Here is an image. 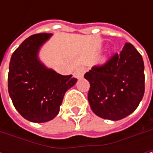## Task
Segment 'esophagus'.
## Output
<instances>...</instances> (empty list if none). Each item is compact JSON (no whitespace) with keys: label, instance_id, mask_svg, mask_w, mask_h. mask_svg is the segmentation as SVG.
<instances>
[{"label":"esophagus","instance_id":"1","mask_svg":"<svg viewBox=\"0 0 153 153\" xmlns=\"http://www.w3.org/2000/svg\"><path fill=\"white\" fill-rule=\"evenodd\" d=\"M85 73H86V68L84 66H80V67L77 68L75 70L74 75V77H76L77 79H80V78L83 77Z\"/></svg>","mask_w":153,"mask_h":153}]
</instances>
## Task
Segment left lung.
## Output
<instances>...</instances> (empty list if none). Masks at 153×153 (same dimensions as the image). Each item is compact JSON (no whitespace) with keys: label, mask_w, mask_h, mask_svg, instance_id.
Wrapping results in <instances>:
<instances>
[{"label":"left lung","mask_w":153,"mask_h":153,"mask_svg":"<svg viewBox=\"0 0 153 153\" xmlns=\"http://www.w3.org/2000/svg\"><path fill=\"white\" fill-rule=\"evenodd\" d=\"M143 71V57L131 43L105 64L93 66L84 78L90 84L88 99L94 113L110 120L131 114L144 94Z\"/></svg>","instance_id":"8db88e82"}]
</instances>
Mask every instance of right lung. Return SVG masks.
<instances>
[{"instance_id": "right-lung-1", "label": "right lung", "mask_w": 153, "mask_h": 153, "mask_svg": "<svg viewBox=\"0 0 153 153\" xmlns=\"http://www.w3.org/2000/svg\"><path fill=\"white\" fill-rule=\"evenodd\" d=\"M51 33L28 37L11 56L8 89L16 111L25 120L42 123L59 112L65 92L77 82L73 75H61L40 61V48Z\"/></svg>"}]
</instances>
